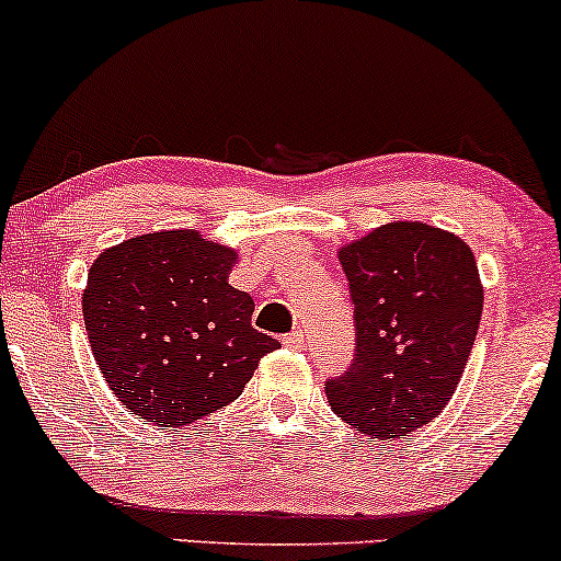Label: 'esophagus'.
I'll return each instance as SVG.
<instances>
[{"instance_id":"obj_1","label":"esophagus","mask_w":561,"mask_h":561,"mask_svg":"<svg viewBox=\"0 0 561 561\" xmlns=\"http://www.w3.org/2000/svg\"><path fill=\"white\" fill-rule=\"evenodd\" d=\"M285 342L287 347H302L306 345V334H302V329H295V332H289V334H285Z\"/></svg>"}]
</instances>
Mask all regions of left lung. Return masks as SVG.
Segmentation results:
<instances>
[{"mask_svg": "<svg viewBox=\"0 0 561 561\" xmlns=\"http://www.w3.org/2000/svg\"><path fill=\"white\" fill-rule=\"evenodd\" d=\"M355 306V357L323 383L342 421L400 438L451 400L483 313L473 251L421 221L383 225L342 248Z\"/></svg>", "mask_w": 561, "mask_h": 561, "instance_id": "8db88e82", "label": "left lung"}]
</instances>
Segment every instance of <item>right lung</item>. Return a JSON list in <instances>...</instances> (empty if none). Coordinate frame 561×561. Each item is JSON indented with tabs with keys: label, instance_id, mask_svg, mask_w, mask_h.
I'll return each mask as SVG.
<instances>
[{
	"label": "right lung",
	"instance_id": "1",
	"mask_svg": "<svg viewBox=\"0 0 561 561\" xmlns=\"http://www.w3.org/2000/svg\"><path fill=\"white\" fill-rule=\"evenodd\" d=\"M234 251L191 229L153 232L101 253L83 321L119 402L178 428L238 400L279 342L253 329V298L227 282Z\"/></svg>",
	"mask_w": 561,
	"mask_h": 561
}]
</instances>
